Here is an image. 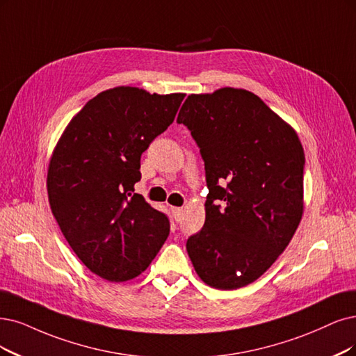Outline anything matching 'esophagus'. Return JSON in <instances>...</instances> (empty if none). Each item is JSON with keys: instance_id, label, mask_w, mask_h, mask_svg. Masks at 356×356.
<instances>
[{"instance_id": "1", "label": "esophagus", "mask_w": 356, "mask_h": 356, "mask_svg": "<svg viewBox=\"0 0 356 356\" xmlns=\"http://www.w3.org/2000/svg\"><path fill=\"white\" fill-rule=\"evenodd\" d=\"M171 214H173L176 221H180L181 214H183V208H177V207H171Z\"/></svg>"}]
</instances>
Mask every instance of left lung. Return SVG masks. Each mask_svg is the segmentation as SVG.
I'll return each mask as SVG.
<instances>
[{"mask_svg": "<svg viewBox=\"0 0 356 356\" xmlns=\"http://www.w3.org/2000/svg\"><path fill=\"white\" fill-rule=\"evenodd\" d=\"M205 163V222L186 242L196 274L233 291L261 277L304 213L305 154L296 131L259 97L221 88L179 111Z\"/></svg>", "mask_w": 356, "mask_h": 356, "instance_id": "1", "label": "left lung"}]
</instances>
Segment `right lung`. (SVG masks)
Here are the masks:
<instances>
[{
  "label": "right lung",
  "mask_w": 356,
  "mask_h": 356,
  "mask_svg": "<svg viewBox=\"0 0 356 356\" xmlns=\"http://www.w3.org/2000/svg\"><path fill=\"white\" fill-rule=\"evenodd\" d=\"M185 94L117 86L86 102L48 165L51 211L74 254L99 277L127 282L147 270L170 233L165 214L135 193L140 155L173 123Z\"/></svg>",
  "instance_id": "1"
}]
</instances>
